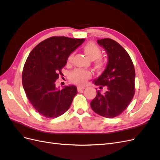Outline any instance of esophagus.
<instances>
[{
  "mask_svg": "<svg viewBox=\"0 0 160 160\" xmlns=\"http://www.w3.org/2000/svg\"><path fill=\"white\" fill-rule=\"evenodd\" d=\"M78 91H80V90H82L84 89H85V87H83V86H78Z\"/></svg>",
  "mask_w": 160,
  "mask_h": 160,
  "instance_id": "esophagus-1",
  "label": "esophagus"
}]
</instances>
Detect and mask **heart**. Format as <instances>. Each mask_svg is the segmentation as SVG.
Listing matches in <instances>:
<instances>
[{"instance_id": "1", "label": "heart", "mask_w": 160, "mask_h": 160, "mask_svg": "<svg viewBox=\"0 0 160 160\" xmlns=\"http://www.w3.org/2000/svg\"><path fill=\"white\" fill-rule=\"evenodd\" d=\"M84 53L91 60H96V64L98 67H101L103 64L102 61L99 58L101 55L102 50L100 47L97 45L96 43L91 42L86 44L83 47ZM73 56V53H71L68 57V62H70L72 60ZM91 76V72L90 71L84 69H76L71 73L70 80L71 82L78 84H83L85 83L88 79H89Z\"/></svg>"}]
</instances>
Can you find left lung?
I'll return each mask as SVG.
<instances>
[{"label": "left lung", "mask_w": 160, "mask_h": 160, "mask_svg": "<svg viewBox=\"0 0 160 160\" xmlns=\"http://www.w3.org/2000/svg\"><path fill=\"white\" fill-rule=\"evenodd\" d=\"M108 56L106 69L93 81L96 85L107 87L102 93L97 91L91 102L94 112L107 118L116 117L128 107L135 94V68L132 60L123 47L110 38L98 40Z\"/></svg>", "instance_id": "left-lung-1"}]
</instances>
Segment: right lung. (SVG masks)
Segmentation results:
<instances>
[{"label":"right lung","mask_w":160,"mask_h":160,"mask_svg":"<svg viewBox=\"0 0 160 160\" xmlns=\"http://www.w3.org/2000/svg\"><path fill=\"white\" fill-rule=\"evenodd\" d=\"M84 39L53 36L43 40L30 52L24 65L22 82L27 97L37 112L55 118L69 109L78 93L74 85L62 89L56 81L66 65L68 57Z\"/></svg>","instance_id":"obj_1"}]
</instances>
